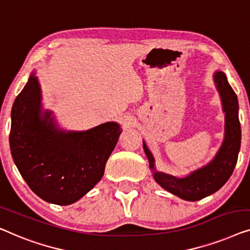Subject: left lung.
<instances>
[{
    "label": "left lung",
    "mask_w": 250,
    "mask_h": 250,
    "mask_svg": "<svg viewBox=\"0 0 250 250\" xmlns=\"http://www.w3.org/2000/svg\"><path fill=\"white\" fill-rule=\"evenodd\" d=\"M214 82L222 101L223 112L226 113V132L219 152L208 164L191 172L185 178H177L155 171L154 157L146 146V143L143 142L144 150L148 159L149 167L154 171L153 175L155 181L165 190L190 202H196L214 194L229 180L237 164L240 150L241 128L238 117L237 95L231 88L223 71L214 73Z\"/></svg>",
    "instance_id": "8db88e82"
}]
</instances>
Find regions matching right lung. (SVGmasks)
Segmentation results:
<instances>
[{
    "instance_id": "right-lung-1",
    "label": "right lung",
    "mask_w": 250,
    "mask_h": 250,
    "mask_svg": "<svg viewBox=\"0 0 250 250\" xmlns=\"http://www.w3.org/2000/svg\"><path fill=\"white\" fill-rule=\"evenodd\" d=\"M42 94L31 73L11 111L10 149L20 174L38 197L70 205L85 196L104 174L121 128L106 122L86 131H63L52 112L42 113Z\"/></svg>"
}]
</instances>
